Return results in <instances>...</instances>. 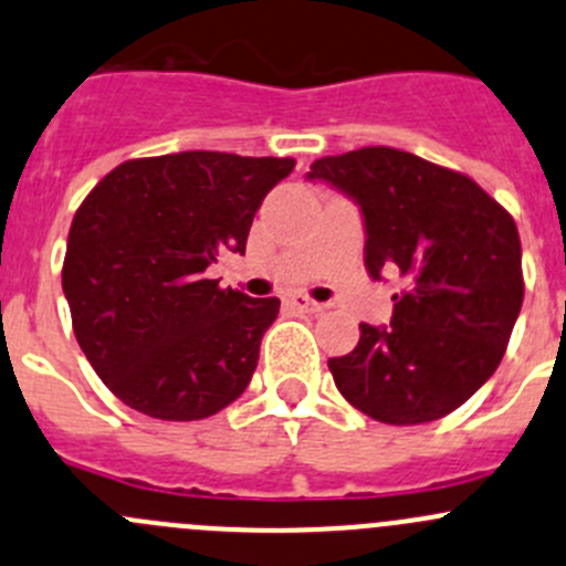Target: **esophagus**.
<instances>
[{
	"label": "esophagus",
	"instance_id": "esophagus-1",
	"mask_svg": "<svg viewBox=\"0 0 566 566\" xmlns=\"http://www.w3.org/2000/svg\"><path fill=\"white\" fill-rule=\"evenodd\" d=\"M290 304H293L295 310H301V312H323V310H326L323 304L312 301L310 295H293V298H290Z\"/></svg>",
	"mask_w": 566,
	"mask_h": 566
}]
</instances>
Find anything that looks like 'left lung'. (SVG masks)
Segmentation results:
<instances>
[{
  "mask_svg": "<svg viewBox=\"0 0 566 566\" xmlns=\"http://www.w3.org/2000/svg\"><path fill=\"white\" fill-rule=\"evenodd\" d=\"M306 179L359 205L367 273L403 282L389 326L359 323L356 348L328 359L337 389L389 426L451 415L497 370L523 306L514 218L464 174L389 146L321 157Z\"/></svg>",
  "mask_w": 566,
  "mask_h": 566,
  "instance_id": "8db88e82",
  "label": "left lung"
}]
</instances>
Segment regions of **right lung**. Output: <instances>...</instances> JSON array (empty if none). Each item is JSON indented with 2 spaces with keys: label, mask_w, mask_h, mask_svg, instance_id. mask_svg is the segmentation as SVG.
<instances>
[{
  "label": "right lung",
  "mask_w": 566,
  "mask_h": 566,
  "mask_svg": "<svg viewBox=\"0 0 566 566\" xmlns=\"http://www.w3.org/2000/svg\"><path fill=\"white\" fill-rule=\"evenodd\" d=\"M290 157L227 151L126 160L87 193L63 262L76 343L109 392L157 420H201L249 387L279 298L218 287L207 268L245 254Z\"/></svg>",
  "instance_id": "1"
}]
</instances>
